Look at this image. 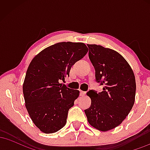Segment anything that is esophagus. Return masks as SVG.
<instances>
[{"label":"esophagus","mask_w":150,"mask_h":150,"mask_svg":"<svg viewBox=\"0 0 150 150\" xmlns=\"http://www.w3.org/2000/svg\"><path fill=\"white\" fill-rule=\"evenodd\" d=\"M80 96H85L86 94V92H85V91L80 90Z\"/></svg>","instance_id":"1"}]
</instances>
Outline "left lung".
I'll return each mask as SVG.
<instances>
[{
    "mask_svg": "<svg viewBox=\"0 0 150 150\" xmlns=\"http://www.w3.org/2000/svg\"><path fill=\"white\" fill-rule=\"evenodd\" d=\"M87 46L96 82L103 86V91L97 93L92 89L87 93L92 102L85 112L92 126L107 131L119 125L133 106L135 75L128 62L116 51L97 44Z\"/></svg>",
    "mask_w": 150,
    "mask_h": 150,
    "instance_id": "8db88e82",
    "label": "left lung"
}]
</instances>
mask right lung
Wrapping results in <instances>:
<instances>
[{"label": "right lung", "mask_w": 150, "mask_h": 150, "mask_svg": "<svg viewBox=\"0 0 150 150\" xmlns=\"http://www.w3.org/2000/svg\"><path fill=\"white\" fill-rule=\"evenodd\" d=\"M83 43L60 42L46 48L31 61L23 84L25 106L41 131L53 133L67 122L68 111L79 97L77 89L60 84L71 67L85 56Z\"/></svg>", "instance_id": "add662e5"}]
</instances>
